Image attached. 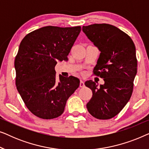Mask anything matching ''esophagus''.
I'll return each mask as SVG.
<instances>
[{"mask_svg":"<svg viewBox=\"0 0 149 149\" xmlns=\"http://www.w3.org/2000/svg\"><path fill=\"white\" fill-rule=\"evenodd\" d=\"M80 87H85V84H84V82L82 80L80 81Z\"/></svg>","mask_w":149,"mask_h":149,"instance_id":"esophagus-1","label":"esophagus"}]
</instances>
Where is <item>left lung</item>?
<instances>
[{"instance_id":"8db88e82","label":"left lung","mask_w":149,"mask_h":149,"mask_svg":"<svg viewBox=\"0 0 149 149\" xmlns=\"http://www.w3.org/2000/svg\"><path fill=\"white\" fill-rule=\"evenodd\" d=\"M82 30L100 52L93 72L104 81L100 86L91 80L85 81L93 93L87 109L96 119H111L132 94L137 73L135 45L127 34L111 24L83 26Z\"/></svg>"}]
</instances>
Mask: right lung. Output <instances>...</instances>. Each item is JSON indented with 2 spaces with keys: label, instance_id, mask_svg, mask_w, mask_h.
Instances as JSON below:
<instances>
[{
  "label": "right lung",
  "instance_id": "right-lung-1",
  "mask_svg": "<svg viewBox=\"0 0 149 149\" xmlns=\"http://www.w3.org/2000/svg\"><path fill=\"white\" fill-rule=\"evenodd\" d=\"M81 26H45L28 34L19 45L15 60L16 87L29 111L43 119L58 117L66 101L80 84L78 78L59 75L55 66L68 55Z\"/></svg>",
  "mask_w": 149,
  "mask_h": 149
}]
</instances>
